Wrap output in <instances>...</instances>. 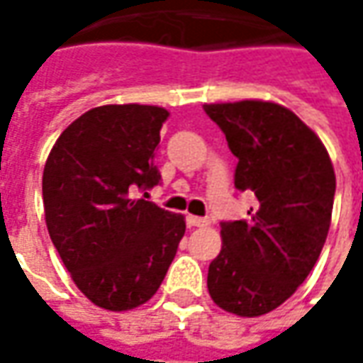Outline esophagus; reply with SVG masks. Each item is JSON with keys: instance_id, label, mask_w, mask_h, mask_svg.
Returning <instances> with one entry per match:
<instances>
[{"instance_id": "34e87169", "label": "esophagus", "mask_w": 363, "mask_h": 363, "mask_svg": "<svg viewBox=\"0 0 363 363\" xmlns=\"http://www.w3.org/2000/svg\"><path fill=\"white\" fill-rule=\"evenodd\" d=\"M186 222H188V226H208L210 224V220L208 218H200V216H186Z\"/></svg>"}]
</instances>
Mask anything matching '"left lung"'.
Segmentation results:
<instances>
[{
  "mask_svg": "<svg viewBox=\"0 0 363 363\" xmlns=\"http://www.w3.org/2000/svg\"><path fill=\"white\" fill-rule=\"evenodd\" d=\"M238 160L234 186L250 189L248 220L220 222L222 250L208 269L218 307L258 317L283 305L328 238L335 174L319 137L289 108L262 101L203 105Z\"/></svg>",
  "mask_w": 363,
  "mask_h": 363,
  "instance_id": "left-lung-1",
  "label": "left lung"
}]
</instances>
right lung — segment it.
<instances>
[{
  "label": "right lung",
  "mask_w": 363,
  "mask_h": 363,
  "mask_svg": "<svg viewBox=\"0 0 363 363\" xmlns=\"http://www.w3.org/2000/svg\"><path fill=\"white\" fill-rule=\"evenodd\" d=\"M167 117L161 106H96L64 129L44 167L50 238L78 289L108 311L157 293L186 232L182 214L137 198L160 184Z\"/></svg>",
  "instance_id": "1"
}]
</instances>
